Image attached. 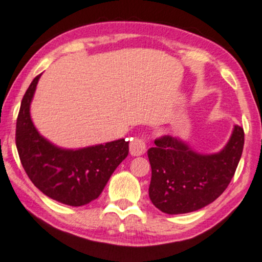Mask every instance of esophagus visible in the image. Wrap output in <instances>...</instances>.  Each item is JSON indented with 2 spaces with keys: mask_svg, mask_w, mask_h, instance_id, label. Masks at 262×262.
<instances>
[{
  "mask_svg": "<svg viewBox=\"0 0 262 262\" xmlns=\"http://www.w3.org/2000/svg\"><path fill=\"white\" fill-rule=\"evenodd\" d=\"M146 152V140L141 136L132 138L130 142V153L131 156H141Z\"/></svg>",
  "mask_w": 262,
  "mask_h": 262,
  "instance_id": "esophagus-1",
  "label": "esophagus"
}]
</instances>
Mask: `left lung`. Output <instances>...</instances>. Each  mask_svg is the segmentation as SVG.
Listing matches in <instances>:
<instances>
[{
    "label": "left lung",
    "mask_w": 262,
    "mask_h": 262,
    "mask_svg": "<svg viewBox=\"0 0 262 262\" xmlns=\"http://www.w3.org/2000/svg\"><path fill=\"white\" fill-rule=\"evenodd\" d=\"M147 155L152 168L149 199L168 214L187 213L222 195L241 161L244 130L234 126L227 146L216 155H199L179 138L162 136Z\"/></svg>",
    "instance_id": "obj_1"
}]
</instances>
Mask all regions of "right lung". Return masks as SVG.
Listing matches in <instances>:
<instances>
[{
	"mask_svg": "<svg viewBox=\"0 0 262 262\" xmlns=\"http://www.w3.org/2000/svg\"><path fill=\"white\" fill-rule=\"evenodd\" d=\"M40 78L30 83L18 113L15 144L21 165L44 195L69 206H83L100 195L118 165L128 155L122 140L82 149H62L40 136L29 106Z\"/></svg>",
	"mask_w": 262,
	"mask_h": 262,
	"instance_id": "add662e5",
	"label": "right lung"
}]
</instances>
